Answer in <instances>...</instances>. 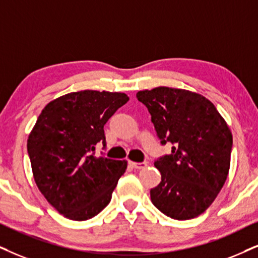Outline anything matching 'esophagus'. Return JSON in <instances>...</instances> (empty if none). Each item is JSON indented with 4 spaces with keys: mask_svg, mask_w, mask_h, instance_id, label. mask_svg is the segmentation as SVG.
<instances>
[{
    "mask_svg": "<svg viewBox=\"0 0 258 258\" xmlns=\"http://www.w3.org/2000/svg\"><path fill=\"white\" fill-rule=\"evenodd\" d=\"M131 165L135 169H143L145 167H148V162H140V163H137V162H131Z\"/></svg>",
    "mask_w": 258,
    "mask_h": 258,
    "instance_id": "1",
    "label": "esophagus"
}]
</instances>
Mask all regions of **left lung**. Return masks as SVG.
I'll return each mask as SVG.
<instances>
[{
  "mask_svg": "<svg viewBox=\"0 0 258 258\" xmlns=\"http://www.w3.org/2000/svg\"><path fill=\"white\" fill-rule=\"evenodd\" d=\"M137 99L151 114L161 144H172L170 155L155 161L162 181L150 190L152 204L176 220L200 216L229 175V126L210 100L193 91L158 87L138 91Z\"/></svg>",
  "mask_w": 258,
  "mask_h": 258,
  "instance_id": "obj_1",
  "label": "left lung"
}]
</instances>
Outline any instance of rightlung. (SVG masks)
<instances>
[{"label":"right lung","mask_w":258,"mask_h":258,"mask_svg":"<svg viewBox=\"0 0 258 258\" xmlns=\"http://www.w3.org/2000/svg\"><path fill=\"white\" fill-rule=\"evenodd\" d=\"M123 93L82 90L51 101L28 136L27 151L39 190L65 218L95 217L110 202L126 161L96 157L106 146L103 126L128 101Z\"/></svg>","instance_id":"right-lung-1"}]
</instances>
